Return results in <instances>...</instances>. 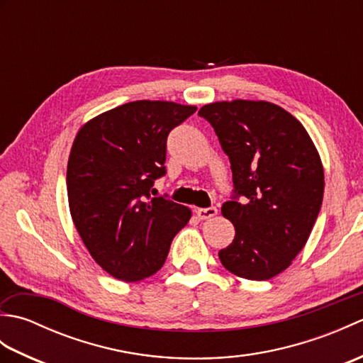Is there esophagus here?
Returning <instances> with one entry per match:
<instances>
[{"mask_svg":"<svg viewBox=\"0 0 363 363\" xmlns=\"http://www.w3.org/2000/svg\"><path fill=\"white\" fill-rule=\"evenodd\" d=\"M195 212H196L199 220H209V218H212V217H215V215H217L218 209L215 206H211V207H206V209H196Z\"/></svg>","mask_w":363,"mask_h":363,"instance_id":"1","label":"esophagus"}]
</instances>
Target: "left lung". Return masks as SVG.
Returning <instances> with one entry per match:
<instances>
[{
    "instance_id": "1",
    "label": "left lung",
    "mask_w": 363,
    "mask_h": 363,
    "mask_svg": "<svg viewBox=\"0 0 363 363\" xmlns=\"http://www.w3.org/2000/svg\"><path fill=\"white\" fill-rule=\"evenodd\" d=\"M211 123L233 169L230 201L221 206L235 237L218 252L223 267L268 281L304 248L323 203L325 173L301 123L267 101H221L198 112Z\"/></svg>"
}]
</instances>
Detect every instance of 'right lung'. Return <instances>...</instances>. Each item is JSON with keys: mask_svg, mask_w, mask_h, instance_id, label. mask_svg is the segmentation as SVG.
I'll return each mask as SVG.
<instances>
[{"mask_svg": "<svg viewBox=\"0 0 363 363\" xmlns=\"http://www.w3.org/2000/svg\"><path fill=\"white\" fill-rule=\"evenodd\" d=\"M195 112V106L133 101L98 115L74 138L67 167L72 218L90 256L117 279L157 273L191 217L186 206L151 194L167 173L168 134Z\"/></svg>", "mask_w": 363, "mask_h": 363, "instance_id": "1", "label": "right lung"}]
</instances>
